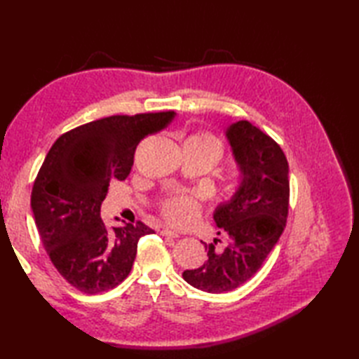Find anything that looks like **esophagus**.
<instances>
[{"label":"esophagus","instance_id":"esophagus-1","mask_svg":"<svg viewBox=\"0 0 359 359\" xmlns=\"http://www.w3.org/2000/svg\"><path fill=\"white\" fill-rule=\"evenodd\" d=\"M162 234H163V236H168V238H179V233L170 230V228H163Z\"/></svg>","mask_w":359,"mask_h":359}]
</instances>
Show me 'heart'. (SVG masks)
<instances>
[{"label":"heart","mask_w":359,"mask_h":359,"mask_svg":"<svg viewBox=\"0 0 359 359\" xmlns=\"http://www.w3.org/2000/svg\"><path fill=\"white\" fill-rule=\"evenodd\" d=\"M189 142H194L201 144L203 148H208L216 151L217 154H222V144L216 139L215 135L211 134H196L188 139ZM201 211V203L194 196H174L171 199L165 201L162 205V212L168 222L172 225H188L191 224L193 220L199 216Z\"/></svg>","instance_id":"1"}]
</instances>
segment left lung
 Returning <instances> with one entry per match:
<instances>
[{
	"label": "left lung",
	"mask_w": 359,
	"mask_h": 359,
	"mask_svg": "<svg viewBox=\"0 0 359 359\" xmlns=\"http://www.w3.org/2000/svg\"><path fill=\"white\" fill-rule=\"evenodd\" d=\"M225 135L241 172L238 191L212 215L226 243H205L208 261L182 273L189 285L208 293L245 284L278 243L288 216V162L279 144L247 120L226 128Z\"/></svg>",
	"instance_id": "obj_1"
}]
</instances>
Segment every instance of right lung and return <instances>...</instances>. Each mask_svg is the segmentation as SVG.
Segmentation results:
<instances>
[{
  "instance_id": "1",
  "label": "right lung",
  "mask_w": 359,
  "mask_h": 359,
  "mask_svg": "<svg viewBox=\"0 0 359 359\" xmlns=\"http://www.w3.org/2000/svg\"><path fill=\"white\" fill-rule=\"evenodd\" d=\"M174 111L111 116L60 135L34 182L30 207L53 266L83 293L117 287L133 269L143 222L108 228L100 207L109 182L131 172L137 144L162 131Z\"/></svg>"
}]
</instances>
